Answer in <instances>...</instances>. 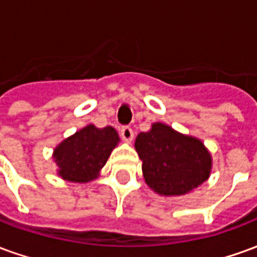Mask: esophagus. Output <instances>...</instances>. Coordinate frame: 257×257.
Segmentation results:
<instances>
[{"mask_svg": "<svg viewBox=\"0 0 257 257\" xmlns=\"http://www.w3.org/2000/svg\"><path fill=\"white\" fill-rule=\"evenodd\" d=\"M119 132H121V138H122L125 142H128V143L129 142H132V139H134V131H132L131 126H126V125H125V126L121 128Z\"/></svg>", "mask_w": 257, "mask_h": 257, "instance_id": "34e87169", "label": "esophagus"}]
</instances>
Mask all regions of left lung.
<instances>
[{
	"label": "left lung",
	"instance_id": "1",
	"mask_svg": "<svg viewBox=\"0 0 257 257\" xmlns=\"http://www.w3.org/2000/svg\"><path fill=\"white\" fill-rule=\"evenodd\" d=\"M135 147L143 161L146 183L161 195H183L209 178L212 160L202 142L165 123L138 135Z\"/></svg>",
	"mask_w": 257,
	"mask_h": 257
}]
</instances>
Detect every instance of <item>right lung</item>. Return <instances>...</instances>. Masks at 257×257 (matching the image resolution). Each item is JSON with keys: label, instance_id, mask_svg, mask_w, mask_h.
Returning <instances> with one entry per match:
<instances>
[{"label": "right lung", "instance_id": "obj_1", "mask_svg": "<svg viewBox=\"0 0 257 257\" xmlns=\"http://www.w3.org/2000/svg\"><path fill=\"white\" fill-rule=\"evenodd\" d=\"M118 140L117 131L111 126L99 129L88 125L75 132L55 149L53 158L59 175L64 180L78 183L97 178Z\"/></svg>", "mask_w": 257, "mask_h": 257}]
</instances>
